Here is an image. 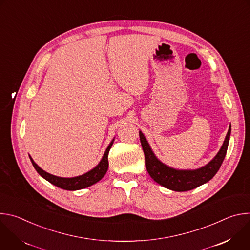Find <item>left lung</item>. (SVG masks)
I'll return each mask as SVG.
<instances>
[{"instance_id": "obj_1", "label": "left lung", "mask_w": 250, "mask_h": 250, "mask_svg": "<svg viewBox=\"0 0 250 250\" xmlns=\"http://www.w3.org/2000/svg\"><path fill=\"white\" fill-rule=\"evenodd\" d=\"M231 127L229 126L224 145L216 157L206 166L196 170H176L160 162L152 152L144 133L139 131V138L146 157V167L152 179L161 186L176 192H185L195 189L217 174L227 154Z\"/></svg>"}]
</instances>
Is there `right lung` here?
Listing matches in <instances>:
<instances>
[{"instance_id": "1", "label": "right lung", "mask_w": 250, "mask_h": 250, "mask_svg": "<svg viewBox=\"0 0 250 250\" xmlns=\"http://www.w3.org/2000/svg\"><path fill=\"white\" fill-rule=\"evenodd\" d=\"M113 141L110 144V146L106 148L102 160L100 163L91 171L77 177L73 178H62V177H57L54 175H51L45 171H43L42 168H40L35 162L32 160V158L29 156L30 161L34 167V169L38 171V173L43 177L45 180H47L49 183L57 186L58 188L64 189V190H69V191H75V190H80L84 189L87 187L92 186L93 184L99 182L102 178L104 176L106 170H108L109 167V161H108V155L109 151L113 146Z\"/></svg>"}]
</instances>
